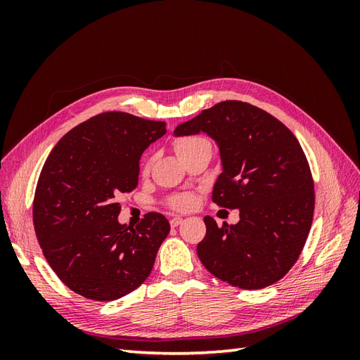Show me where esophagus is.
I'll return each mask as SVG.
<instances>
[{"label": "esophagus", "instance_id": "esophagus-1", "mask_svg": "<svg viewBox=\"0 0 360 360\" xmlns=\"http://www.w3.org/2000/svg\"><path fill=\"white\" fill-rule=\"evenodd\" d=\"M169 224H171V226H172V228H176V226H179V225H181V224H183V217H180V216H174V217H171Z\"/></svg>", "mask_w": 360, "mask_h": 360}]
</instances>
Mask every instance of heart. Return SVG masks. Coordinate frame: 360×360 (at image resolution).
Listing matches in <instances>:
<instances>
[{"mask_svg": "<svg viewBox=\"0 0 360 360\" xmlns=\"http://www.w3.org/2000/svg\"><path fill=\"white\" fill-rule=\"evenodd\" d=\"M209 144V141L204 139V138H195V136H188V138H180L177 139L176 143H174V150H176V153L180 159L189 156L191 153H193L195 150H198L200 147ZM150 163L147 162L144 165V171L148 169ZM193 204V200L191 195H177V197L171 198V205L174 209L177 210H186L189 207Z\"/></svg>", "mask_w": 360, "mask_h": 360, "instance_id": "heart-1", "label": "heart"}]
</instances>
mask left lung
I'll use <instances>...</instances> for the list:
<instances>
[{"label":"left lung","mask_w":360,"mask_h":360,"mask_svg":"<svg viewBox=\"0 0 360 360\" xmlns=\"http://www.w3.org/2000/svg\"><path fill=\"white\" fill-rule=\"evenodd\" d=\"M198 134L219 148L213 201L240 214L222 226L204 217L198 258L234 287L275 284L297 261L312 224L314 183L299 141L274 115L238 101L217 103L174 130V136Z\"/></svg>","instance_id":"left-lung-1"}]
</instances>
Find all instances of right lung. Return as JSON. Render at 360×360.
I'll return each instance as SVG.
<instances>
[{
	"label": "right lung",
	"instance_id": "add662e5",
	"mask_svg": "<svg viewBox=\"0 0 360 360\" xmlns=\"http://www.w3.org/2000/svg\"><path fill=\"white\" fill-rule=\"evenodd\" d=\"M167 134L163 122L102 112L53 147L37 181L32 221L43 255L75 292L115 300L138 288L169 233L160 213L135 228L118 222L120 193L138 186L139 159Z\"/></svg>",
	"mask_w": 360,
	"mask_h": 360
}]
</instances>
